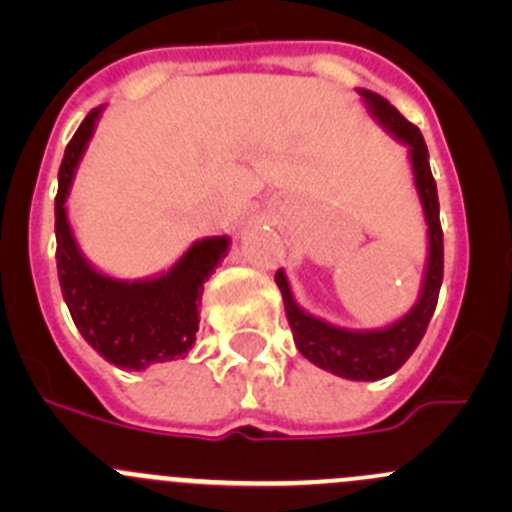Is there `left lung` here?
<instances>
[{"label":"left lung","mask_w":512,"mask_h":512,"mask_svg":"<svg viewBox=\"0 0 512 512\" xmlns=\"http://www.w3.org/2000/svg\"><path fill=\"white\" fill-rule=\"evenodd\" d=\"M356 94L361 96V101L369 108L374 121L389 136H394L396 141L409 148L411 173H414L416 193L418 200H421L423 220H426L428 227V257L426 267H423V282L416 304L404 317L386 324V327L347 329L329 324L327 319L314 317L307 309L299 307L292 294V287H289L285 270L275 272V282L282 292L294 344H297L302 356H307L319 369L332 371V374L342 376V379L379 381L399 371L406 364V359L414 354L423 334H426L443 282V232L441 220H438L436 180L431 175L428 148L423 143L421 131H418L414 123L406 121L384 96L374 94L369 89H356Z\"/></svg>","instance_id":"8db88e82"}]
</instances>
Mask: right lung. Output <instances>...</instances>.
Instances as JSON below:
<instances>
[{
  "instance_id": "obj_1",
  "label": "right lung",
  "mask_w": 512,
  "mask_h": 512,
  "mask_svg": "<svg viewBox=\"0 0 512 512\" xmlns=\"http://www.w3.org/2000/svg\"><path fill=\"white\" fill-rule=\"evenodd\" d=\"M103 108H94L84 118L61 160L54 205L56 270L81 337L118 369L143 371L153 364L183 359L195 344L203 285L220 260H225L230 237L195 240L173 267L143 280H118L86 260L69 223L66 200Z\"/></svg>"
}]
</instances>
